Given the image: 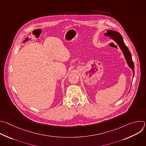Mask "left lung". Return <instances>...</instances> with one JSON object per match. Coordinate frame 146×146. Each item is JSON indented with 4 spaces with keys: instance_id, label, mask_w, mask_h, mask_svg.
Listing matches in <instances>:
<instances>
[{
    "instance_id": "1",
    "label": "left lung",
    "mask_w": 146,
    "mask_h": 146,
    "mask_svg": "<svg viewBox=\"0 0 146 146\" xmlns=\"http://www.w3.org/2000/svg\"><path fill=\"white\" fill-rule=\"evenodd\" d=\"M106 36H109L111 38L113 39L115 42L118 44L119 47H120L121 50H122L125 58L126 59L128 65V66L130 67V68L132 69L133 71V75L134 77V73H135V69H134V64L132 59V55L131 54V52L129 51L128 48L125 44L123 40L122 39V37L119 34V32L111 31V30H108L107 31V33L105 34Z\"/></svg>"
}]
</instances>
